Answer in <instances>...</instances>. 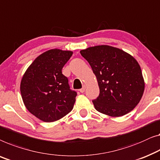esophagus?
Here are the masks:
<instances>
[{
    "label": "esophagus",
    "mask_w": 160,
    "mask_h": 160,
    "mask_svg": "<svg viewBox=\"0 0 160 160\" xmlns=\"http://www.w3.org/2000/svg\"><path fill=\"white\" fill-rule=\"evenodd\" d=\"M85 89H86V85H83L82 89H79V92H81V93H83V92H85Z\"/></svg>",
    "instance_id": "esophagus-1"
}]
</instances>
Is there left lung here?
Returning a JSON list of instances; mask_svg holds the SVG:
<instances>
[{"instance_id": "obj_1", "label": "left lung", "mask_w": 160, "mask_h": 160, "mask_svg": "<svg viewBox=\"0 0 160 160\" xmlns=\"http://www.w3.org/2000/svg\"><path fill=\"white\" fill-rule=\"evenodd\" d=\"M80 53L98 82L99 94L92 100L96 110L112 117L122 116L133 110L144 90L142 70L136 59L108 45L91 47Z\"/></svg>"}]
</instances>
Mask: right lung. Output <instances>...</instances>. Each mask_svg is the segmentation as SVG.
Returning a JSON list of instances; mask_svg holds the SVG:
<instances>
[{
    "label": "right lung",
    "instance_id": "obj_1",
    "mask_svg": "<svg viewBox=\"0 0 160 160\" xmlns=\"http://www.w3.org/2000/svg\"><path fill=\"white\" fill-rule=\"evenodd\" d=\"M73 52L52 49L34 60L23 76L20 90L25 106L44 122L62 118L72 110L77 95L62 69Z\"/></svg>",
    "mask_w": 160,
    "mask_h": 160
}]
</instances>
